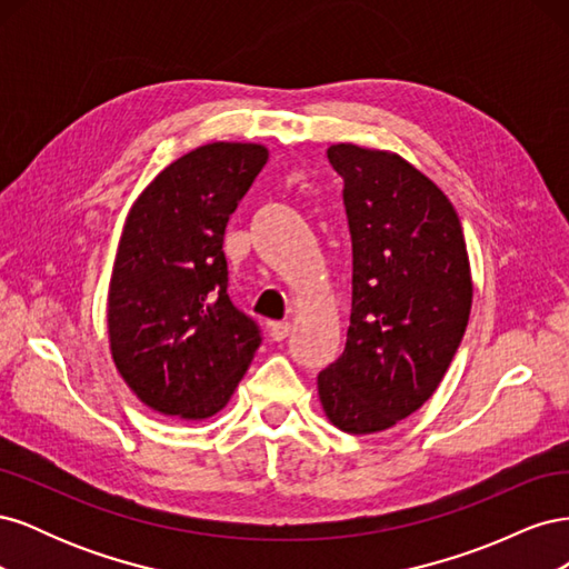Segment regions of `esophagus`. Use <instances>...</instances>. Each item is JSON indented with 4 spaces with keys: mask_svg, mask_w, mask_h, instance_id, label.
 <instances>
[{
    "mask_svg": "<svg viewBox=\"0 0 569 569\" xmlns=\"http://www.w3.org/2000/svg\"><path fill=\"white\" fill-rule=\"evenodd\" d=\"M289 332H291V325L289 322H270V337L274 339V341H282V339H287L289 337Z\"/></svg>",
    "mask_w": 569,
    "mask_h": 569,
    "instance_id": "1",
    "label": "esophagus"
}]
</instances>
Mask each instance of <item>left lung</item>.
Returning a JSON list of instances; mask_svg holds the SVG:
<instances>
[{"label":"left lung","mask_w":569,"mask_h":569,"mask_svg":"<svg viewBox=\"0 0 569 569\" xmlns=\"http://www.w3.org/2000/svg\"><path fill=\"white\" fill-rule=\"evenodd\" d=\"M353 249L343 353L318 375L325 416L349 435L393 427L432 396L468 327L462 226L441 189L399 153L332 144Z\"/></svg>","instance_id":"8db88e82"}]
</instances>
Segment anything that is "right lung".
<instances>
[{"label":"right lung","mask_w":569,"mask_h":569,"mask_svg":"<svg viewBox=\"0 0 569 569\" xmlns=\"http://www.w3.org/2000/svg\"><path fill=\"white\" fill-rule=\"evenodd\" d=\"M266 161L261 144H203L163 168L126 218L109 284L111 356L163 416H216L261 347L256 320L230 301L222 239Z\"/></svg>","instance_id":"right-lung-1"}]
</instances>
